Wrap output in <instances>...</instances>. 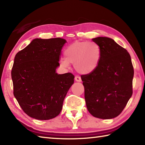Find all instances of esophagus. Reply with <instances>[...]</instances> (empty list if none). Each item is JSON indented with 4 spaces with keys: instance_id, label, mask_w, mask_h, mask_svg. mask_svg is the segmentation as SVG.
<instances>
[{
    "instance_id": "esophagus-1",
    "label": "esophagus",
    "mask_w": 145,
    "mask_h": 145,
    "mask_svg": "<svg viewBox=\"0 0 145 145\" xmlns=\"http://www.w3.org/2000/svg\"><path fill=\"white\" fill-rule=\"evenodd\" d=\"M75 81H76V82H81V81H82L81 77H80V76H75Z\"/></svg>"
}]
</instances>
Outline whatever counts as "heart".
I'll use <instances>...</instances> for the list:
<instances>
[{
    "label": "heart",
    "mask_w": 145,
    "mask_h": 145,
    "mask_svg": "<svg viewBox=\"0 0 145 145\" xmlns=\"http://www.w3.org/2000/svg\"><path fill=\"white\" fill-rule=\"evenodd\" d=\"M65 59L61 65L68 67L73 64L76 71L81 74H89L97 69L100 62L101 52L100 46L93 42H75L64 51Z\"/></svg>",
    "instance_id": "1"
}]
</instances>
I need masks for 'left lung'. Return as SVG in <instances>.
<instances>
[{"label": "left lung", "mask_w": 145, "mask_h": 145, "mask_svg": "<svg viewBox=\"0 0 145 145\" xmlns=\"http://www.w3.org/2000/svg\"><path fill=\"white\" fill-rule=\"evenodd\" d=\"M101 55L93 72L81 75L86 105L91 115L112 119L122 112L133 94V67L125 48L108 37L92 39Z\"/></svg>", "instance_id": "left-lung-1"}]
</instances>
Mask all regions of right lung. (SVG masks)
Wrapping results in <instances>:
<instances>
[{
    "mask_svg": "<svg viewBox=\"0 0 145 145\" xmlns=\"http://www.w3.org/2000/svg\"><path fill=\"white\" fill-rule=\"evenodd\" d=\"M66 42L61 38L35 39L15 55L11 72L14 95L30 117L50 120L62 109L75 78L71 73H56Z\"/></svg>",
    "mask_w": 145,
    "mask_h": 145,
    "instance_id": "obj_1",
    "label": "right lung"
}]
</instances>
